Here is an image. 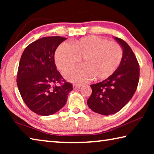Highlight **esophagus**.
Listing matches in <instances>:
<instances>
[{
  "label": "esophagus",
  "mask_w": 154,
  "mask_h": 154,
  "mask_svg": "<svg viewBox=\"0 0 154 154\" xmlns=\"http://www.w3.org/2000/svg\"><path fill=\"white\" fill-rule=\"evenodd\" d=\"M80 87H81V85L79 84H73V85H72V88H73L74 90H77Z\"/></svg>",
  "instance_id": "34e87169"
}]
</instances>
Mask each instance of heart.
<instances>
[{
    "instance_id": "heart-1",
    "label": "heart",
    "mask_w": 154,
    "mask_h": 154,
    "mask_svg": "<svg viewBox=\"0 0 154 154\" xmlns=\"http://www.w3.org/2000/svg\"><path fill=\"white\" fill-rule=\"evenodd\" d=\"M123 50L116 42L98 36H86L72 41L71 47L62 43L56 49L54 60L61 71L74 66L83 60V65L65 71L66 79L75 83L103 81L111 77L121 64Z\"/></svg>"
}]
</instances>
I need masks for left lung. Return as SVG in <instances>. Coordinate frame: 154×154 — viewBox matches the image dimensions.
Instances as JSON below:
<instances>
[{
    "instance_id": "left-lung-1",
    "label": "left lung",
    "mask_w": 154,
    "mask_h": 154,
    "mask_svg": "<svg viewBox=\"0 0 154 154\" xmlns=\"http://www.w3.org/2000/svg\"><path fill=\"white\" fill-rule=\"evenodd\" d=\"M115 39L123 49L121 64L111 77L90 85L92 92L87 101L90 109L104 116L121 110L133 96L139 80V64L132 49L121 38Z\"/></svg>"
}]
</instances>
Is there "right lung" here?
Returning <instances> with one entry per match:
<instances>
[{"instance_id":"1","label":"right lung","mask_w":154,"mask_h":154,"mask_svg":"<svg viewBox=\"0 0 154 154\" xmlns=\"http://www.w3.org/2000/svg\"><path fill=\"white\" fill-rule=\"evenodd\" d=\"M66 39L59 36L43 37L28 45L21 56L17 88L28 107L40 116L58 111L72 90V85L57 71L54 61L57 48Z\"/></svg>"}]
</instances>
